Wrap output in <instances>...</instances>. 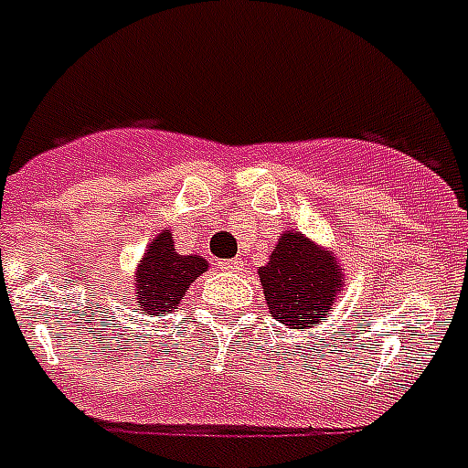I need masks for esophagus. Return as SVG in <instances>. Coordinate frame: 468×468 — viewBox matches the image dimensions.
<instances>
[{
	"label": "esophagus",
	"mask_w": 468,
	"mask_h": 468,
	"mask_svg": "<svg viewBox=\"0 0 468 468\" xmlns=\"http://www.w3.org/2000/svg\"><path fill=\"white\" fill-rule=\"evenodd\" d=\"M216 266H218L221 271H228V273H235V271H242V266L245 264H242L240 259H223V261H218Z\"/></svg>",
	"instance_id": "34e87169"
}]
</instances>
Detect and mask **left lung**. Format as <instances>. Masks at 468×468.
<instances>
[{"label":"left lung","instance_id":"8db88e82","mask_svg":"<svg viewBox=\"0 0 468 468\" xmlns=\"http://www.w3.org/2000/svg\"><path fill=\"white\" fill-rule=\"evenodd\" d=\"M271 316L290 328H312L331 312L337 290L343 288V269L328 250L297 230H285L271 254L259 266Z\"/></svg>","mask_w":468,"mask_h":468}]
</instances>
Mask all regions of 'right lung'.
<instances>
[{
    "label": "right lung",
    "mask_w": 468,
    "mask_h": 468,
    "mask_svg": "<svg viewBox=\"0 0 468 468\" xmlns=\"http://www.w3.org/2000/svg\"><path fill=\"white\" fill-rule=\"evenodd\" d=\"M207 269V259L197 254H178L171 230H161L140 259L133 282V302L149 316L174 312L178 309V302L186 297L190 282L197 281Z\"/></svg>",
    "instance_id": "add662e5"
}]
</instances>
